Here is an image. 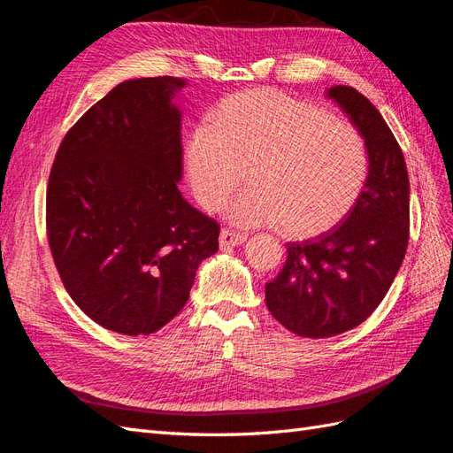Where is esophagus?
I'll use <instances>...</instances> for the list:
<instances>
[{"label": "esophagus", "mask_w": 453, "mask_h": 453, "mask_svg": "<svg viewBox=\"0 0 453 453\" xmlns=\"http://www.w3.org/2000/svg\"><path fill=\"white\" fill-rule=\"evenodd\" d=\"M248 236L242 234V232H232V230H221V236H219V245L221 250H228V248H236V245H242Z\"/></svg>", "instance_id": "esophagus-1"}]
</instances>
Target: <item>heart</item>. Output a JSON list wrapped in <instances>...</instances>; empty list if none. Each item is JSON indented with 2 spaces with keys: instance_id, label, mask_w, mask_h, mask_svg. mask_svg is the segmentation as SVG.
I'll use <instances>...</instances> for the list:
<instances>
[{
  "instance_id": "heart-1",
  "label": "heart",
  "mask_w": 453,
  "mask_h": 453,
  "mask_svg": "<svg viewBox=\"0 0 453 453\" xmlns=\"http://www.w3.org/2000/svg\"><path fill=\"white\" fill-rule=\"evenodd\" d=\"M183 158L205 210H221L250 172L253 185L228 205V219L240 226L281 225L293 238L319 236L344 221L368 177L357 130L272 88L226 98L211 125L187 135Z\"/></svg>"
}]
</instances>
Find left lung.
<instances>
[{
    "label": "left lung",
    "mask_w": 453,
    "mask_h": 453,
    "mask_svg": "<svg viewBox=\"0 0 453 453\" xmlns=\"http://www.w3.org/2000/svg\"><path fill=\"white\" fill-rule=\"evenodd\" d=\"M365 140L368 177L349 215L325 234L287 245L266 283L270 313L291 333L328 338L361 325L388 295L408 245L410 181L388 122L353 87L326 90Z\"/></svg>",
    "instance_id": "8db88e82"
}]
</instances>
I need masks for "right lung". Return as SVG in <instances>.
Listing matches in <instances>:
<instances>
[{"instance_id":"1","label":"right lung","mask_w":453,"mask_h":453,"mask_svg":"<svg viewBox=\"0 0 453 453\" xmlns=\"http://www.w3.org/2000/svg\"><path fill=\"white\" fill-rule=\"evenodd\" d=\"M180 77L117 85L65 134L47 187V234L65 291L92 321L157 333L183 310L219 225L181 181Z\"/></svg>"}]
</instances>
